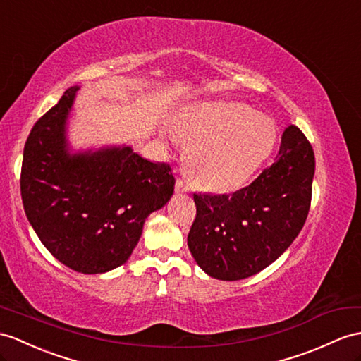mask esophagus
<instances>
[{
    "label": "esophagus",
    "mask_w": 361,
    "mask_h": 361,
    "mask_svg": "<svg viewBox=\"0 0 361 361\" xmlns=\"http://www.w3.org/2000/svg\"><path fill=\"white\" fill-rule=\"evenodd\" d=\"M174 190H176V192H187L190 188H188V183L185 180L178 179V180H176Z\"/></svg>",
    "instance_id": "34e87169"
}]
</instances>
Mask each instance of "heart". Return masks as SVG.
Masks as SVG:
<instances>
[{
	"instance_id": "1",
	"label": "heart",
	"mask_w": 361,
	"mask_h": 361,
	"mask_svg": "<svg viewBox=\"0 0 361 361\" xmlns=\"http://www.w3.org/2000/svg\"><path fill=\"white\" fill-rule=\"evenodd\" d=\"M179 133L192 144L188 171L199 187L226 192L240 188L269 154L276 126L269 116L233 101H207L191 107Z\"/></svg>"
}]
</instances>
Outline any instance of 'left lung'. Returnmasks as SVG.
Wrapping results in <instances>:
<instances>
[{
    "label": "left lung",
    "instance_id": "obj_1",
    "mask_svg": "<svg viewBox=\"0 0 361 361\" xmlns=\"http://www.w3.org/2000/svg\"><path fill=\"white\" fill-rule=\"evenodd\" d=\"M276 162L233 195H192L196 219L188 248L219 280L257 274L288 250L311 207L315 157L295 126L285 128Z\"/></svg>",
    "mask_w": 361,
    "mask_h": 361
}]
</instances>
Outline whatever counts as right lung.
Here are the masks:
<instances>
[{"label":"right lung","instance_id":"add662e5","mask_svg":"<svg viewBox=\"0 0 361 361\" xmlns=\"http://www.w3.org/2000/svg\"><path fill=\"white\" fill-rule=\"evenodd\" d=\"M79 87L33 126L24 145L21 197L25 216L51 256L82 274L126 263L145 219L174 191L171 166L131 147L72 154L66 124Z\"/></svg>","mask_w":361,"mask_h":361}]
</instances>
